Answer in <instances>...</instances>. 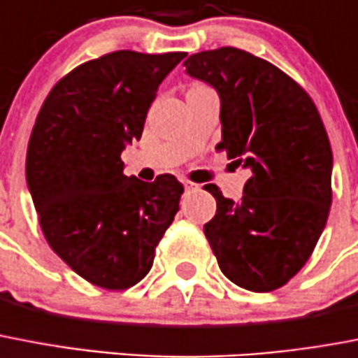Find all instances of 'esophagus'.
Listing matches in <instances>:
<instances>
[{"label": "esophagus", "mask_w": 358, "mask_h": 358, "mask_svg": "<svg viewBox=\"0 0 358 358\" xmlns=\"http://www.w3.org/2000/svg\"><path fill=\"white\" fill-rule=\"evenodd\" d=\"M182 187H185V190H192L196 185H194V182H190V181H182Z\"/></svg>", "instance_id": "esophagus-1"}]
</instances>
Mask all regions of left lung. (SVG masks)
I'll return each instance as SVG.
<instances>
[{"mask_svg":"<svg viewBox=\"0 0 358 358\" xmlns=\"http://www.w3.org/2000/svg\"><path fill=\"white\" fill-rule=\"evenodd\" d=\"M185 68L218 92V150L251 173L238 201L205 187L216 197L205 236L229 281L275 290L301 270L327 224L333 151L322 118L296 81L248 51H201Z\"/></svg>","mask_w":358,"mask_h":358,"instance_id":"obj_1","label":"left lung"}]
</instances>
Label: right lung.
Returning a JSON list of instances; mask_svg holds the SVG:
<instances>
[{
  "label": "right lung",
  "mask_w": 358,
  "mask_h": 358,
  "mask_svg": "<svg viewBox=\"0 0 358 358\" xmlns=\"http://www.w3.org/2000/svg\"><path fill=\"white\" fill-rule=\"evenodd\" d=\"M187 53L114 51L57 83L36 116L25 179L51 250L96 287L144 279L179 210L182 185L124 176L122 151L140 140L164 77Z\"/></svg>",
  "instance_id": "add662e5"
}]
</instances>
